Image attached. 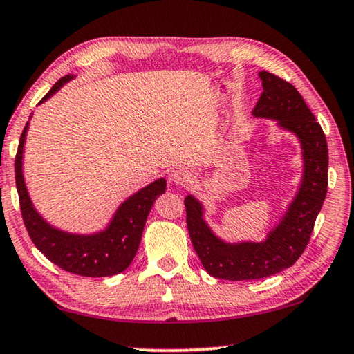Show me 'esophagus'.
<instances>
[{"mask_svg": "<svg viewBox=\"0 0 354 354\" xmlns=\"http://www.w3.org/2000/svg\"><path fill=\"white\" fill-rule=\"evenodd\" d=\"M170 179L173 184H176L179 187H190V184L194 183V175L192 171L184 170V168H179V170H175L170 175Z\"/></svg>", "mask_w": 354, "mask_h": 354, "instance_id": "1", "label": "esophagus"}]
</instances>
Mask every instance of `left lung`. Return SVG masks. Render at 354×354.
Returning a JSON list of instances; mask_svg holds the SVG:
<instances>
[{"label":"left lung","instance_id":"left-lung-1","mask_svg":"<svg viewBox=\"0 0 354 354\" xmlns=\"http://www.w3.org/2000/svg\"><path fill=\"white\" fill-rule=\"evenodd\" d=\"M263 93L252 115L276 121L299 140L302 149L301 186L280 222L261 243H227L205 221V207L194 195L184 198L190 241L207 274L223 280H255L293 266L310 239L328 192V143L322 126L293 85L258 72Z\"/></svg>","mask_w":354,"mask_h":354}]
</instances>
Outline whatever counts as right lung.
Returning a JSON list of instances; mask_svg holds the SVG:
<instances>
[{"mask_svg":"<svg viewBox=\"0 0 354 354\" xmlns=\"http://www.w3.org/2000/svg\"><path fill=\"white\" fill-rule=\"evenodd\" d=\"M74 75H64L42 97L39 105L59 91ZM31 118V116H30ZM30 121L21 132L15 156V184L20 198L21 217L28 234L36 248L56 266L83 277H109L131 266L136 257L143 228L156 198L165 192L167 181L159 178L118 206L113 217L104 230L96 233H69L48 223L39 214L28 194L24 178V149Z\"/></svg>","mask_w":354,"mask_h":354,"instance_id":"1","label":"right lung"}]
</instances>
